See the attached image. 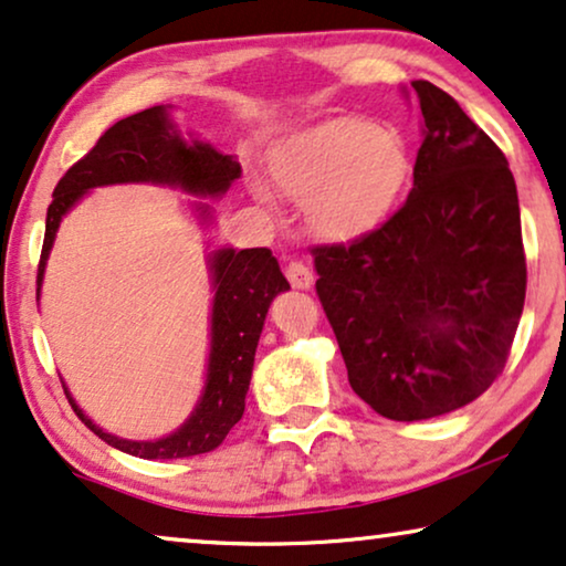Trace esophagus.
Returning a JSON list of instances; mask_svg holds the SVG:
<instances>
[{
    "label": "esophagus",
    "mask_w": 566,
    "mask_h": 566,
    "mask_svg": "<svg viewBox=\"0 0 566 566\" xmlns=\"http://www.w3.org/2000/svg\"><path fill=\"white\" fill-rule=\"evenodd\" d=\"M285 277H289V283L298 291H306L314 285L312 270H308L304 262H296V260H291L289 265H285Z\"/></svg>",
    "instance_id": "34e87169"
}]
</instances>
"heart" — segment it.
<instances>
[{
	"label": "heart",
	"mask_w": 566,
	"mask_h": 566,
	"mask_svg": "<svg viewBox=\"0 0 566 566\" xmlns=\"http://www.w3.org/2000/svg\"><path fill=\"white\" fill-rule=\"evenodd\" d=\"M407 172L405 142L360 118L301 130L270 154L273 188L304 203L308 229L327 242L374 229L405 188ZM258 192L268 198L262 188Z\"/></svg>",
	"instance_id": "obj_1"
}]
</instances>
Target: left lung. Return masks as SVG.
<instances>
[{"label":"left lung","instance_id":"obj_1","mask_svg":"<svg viewBox=\"0 0 566 566\" xmlns=\"http://www.w3.org/2000/svg\"><path fill=\"white\" fill-rule=\"evenodd\" d=\"M405 206L350 244L312 247L316 296L353 391L381 417L467 407L505 368L525 301L513 172L500 146L430 82Z\"/></svg>","mask_w":566,"mask_h":566}]
</instances>
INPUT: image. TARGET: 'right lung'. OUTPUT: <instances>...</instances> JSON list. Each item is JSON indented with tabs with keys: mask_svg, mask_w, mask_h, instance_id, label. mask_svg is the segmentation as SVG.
Wrapping results in <instances>:
<instances>
[{
	"mask_svg": "<svg viewBox=\"0 0 566 566\" xmlns=\"http://www.w3.org/2000/svg\"><path fill=\"white\" fill-rule=\"evenodd\" d=\"M242 175V167L229 154L213 146L185 144L169 123L167 107H149L128 115L105 130L84 157L66 169L45 213V237L38 262V291H41L45 260L64 213L84 192L115 182H157L177 185L192 196H223L229 185ZM198 211L208 216L206 206ZM213 273V314H211V355L203 397L172 436L159 440H126L99 430L87 420L72 394L69 405L87 428L107 446L138 459H188L208 453L223 443L229 430L242 420L244 397L250 389L254 350L265 324V314L281 291H289L277 260L268 247L254 250H216L211 254Z\"/></svg>",
	"mask_w": 566,
	"mask_h": 566,
	"instance_id": "obj_1",
	"label": "right lung"
}]
</instances>
